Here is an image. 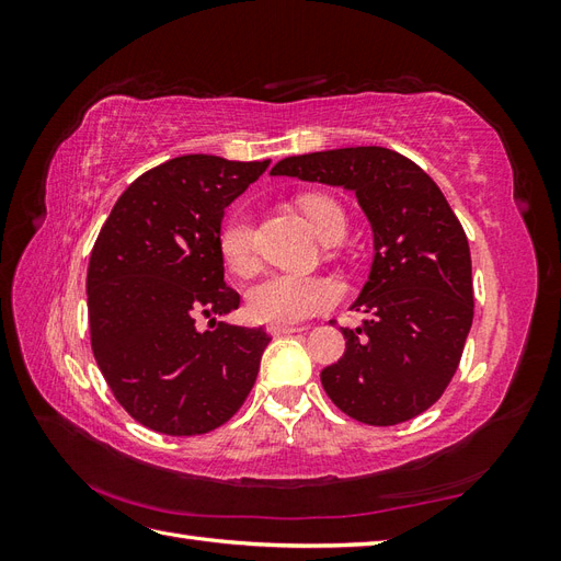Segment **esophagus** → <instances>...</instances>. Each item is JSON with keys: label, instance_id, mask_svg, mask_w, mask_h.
<instances>
[{"label": "esophagus", "instance_id": "esophagus-1", "mask_svg": "<svg viewBox=\"0 0 561 561\" xmlns=\"http://www.w3.org/2000/svg\"><path fill=\"white\" fill-rule=\"evenodd\" d=\"M295 332H307V328H301V325H271L268 328V334H274V336L295 334Z\"/></svg>", "mask_w": 561, "mask_h": 561}]
</instances>
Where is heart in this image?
<instances>
[{"instance_id": "b5f03b06", "label": "heart", "mask_w": 561, "mask_h": 561, "mask_svg": "<svg viewBox=\"0 0 561 561\" xmlns=\"http://www.w3.org/2000/svg\"><path fill=\"white\" fill-rule=\"evenodd\" d=\"M301 210L322 241L344 236L346 215L330 196L309 194L301 198ZM217 248L222 262L248 274L257 264L254 252L252 219L245 210H233L217 236ZM339 297V287L332 278L318 274H295V271H268L254 280L248 290V313L266 325H297L322 311H328Z\"/></svg>"}]
</instances>
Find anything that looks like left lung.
Wrapping results in <instances>:
<instances>
[{"label": "left lung", "instance_id": "8db88e82", "mask_svg": "<svg viewBox=\"0 0 561 561\" xmlns=\"http://www.w3.org/2000/svg\"><path fill=\"white\" fill-rule=\"evenodd\" d=\"M271 175L353 192L371 227L375 257L346 351L320 371L330 400L369 426H396L445 393L472 325L466 231L439 186L386 147H344L287 157Z\"/></svg>", "mask_w": 561, "mask_h": 561}]
</instances>
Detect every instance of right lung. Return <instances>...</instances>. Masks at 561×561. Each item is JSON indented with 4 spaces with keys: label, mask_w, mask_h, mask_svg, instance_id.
I'll use <instances>...</instances> for the list:
<instances>
[{
    "label": "right lung",
    "mask_w": 561,
    "mask_h": 561,
    "mask_svg": "<svg viewBox=\"0 0 561 561\" xmlns=\"http://www.w3.org/2000/svg\"><path fill=\"white\" fill-rule=\"evenodd\" d=\"M271 161L190 154L118 196L91 252V346L118 404L163 435H203L241 410L271 336L217 322L239 309L217 248L225 208ZM211 318L198 331L195 318Z\"/></svg>",
    "instance_id": "add662e5"
}]
</instances>
